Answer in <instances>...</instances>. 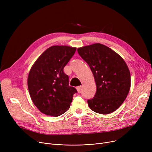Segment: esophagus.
<instances>
[{"instance_id": "obj_1", "label": "esophagus", "mask_w": 152, "mask_h": 152, "mask_svg": "<svg viewBox=\"0 0 152 152\" xmlns=\"http://www.w3.org/2000/svg\"><path fill=\"white\" fill-rule=\"evenodd\" d=\"M81 88H82L81 86H77V87H76V89H77V91L78 93H80Z\"/></svg>"}]
</instances>
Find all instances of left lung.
<instances>
[{"label": "left lung", "mask_w": 152, "mask_h": 152, "mask_svg": "<svg viewBox=\"0 0 152 152\" xmlns=\"http://www.w3.org/2000/svg\"><path fill=\"white\" fill-rule=\"evenodd\" d=\"M81 58L89 65L97 91L87 100L89 108L97 113H113L121 105L131 87L128 66L120 55L99 43L77 49Z\"/></svg>", "instance_id": "left-lung-1"}]
</instances>
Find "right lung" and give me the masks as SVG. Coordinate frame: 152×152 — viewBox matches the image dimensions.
<instances>
[{
	"instance_id": "right-lung-1",
	"label": "right lung",
	"mask_w": 152,
	"mask_h": 152,
	"mask_svg": "<svg viewBox=\"0 0 152 152\" xmlns=\"http://www.w3.org/2000/svg\"><path fill=\"white\" fill-rule=\"evenodd\" d=\"M76 48L53 45L44 51L31 67L28 77L31 99L42 113L58 116L69 108L73 94L69 77L63 68L73 57Z\"/></svg>"
}]
</instances>
